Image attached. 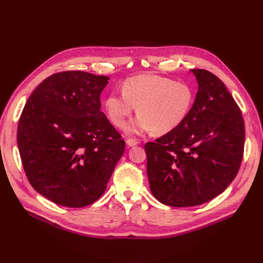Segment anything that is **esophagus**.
Segmentation results:
<instances>
[{
  "instance_id": "1",
  "label": "esophagus",
  "mask_w": 263,
  "mask_h": 263,
  "mask_svg": "<svg viewBox=\"0 0 263 263\" xmlns=\"http://www.w3.org/2000/svg\"><path fill=\"white\" fill-rule=\"evenodd\" d=\"M139 144H140V141H137L135 139H128L127 140V145L129 147H133V146H136V145H139Z\"/></svg>"
}]
</instances>
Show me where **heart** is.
<instances>
[{
    "label": "heart",
    "instance_id": "heart-1",
    "mask_svg": "<svg viewBox=\"0 0 263 263\" xmlns=\"http://www.w3.org/2000/svg\"><path fill=\"white\" fill-rule=\"evenodd\" d=\"M194 103V91L185 83L156 74H142L124 81L121 92H112L104 106L108 118L122 128L137 106V117L127 131L140 134L149 130L166 134L186 119Z\"/></svg>",
    "mask_w": 263,
    "mask_h": 263
}]
</instances>
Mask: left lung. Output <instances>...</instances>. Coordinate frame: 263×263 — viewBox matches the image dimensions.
I'll use <instances>...</instances> for the list:
<instances>
[{
  "label": "left lung",
  "mask_w": 263,
  "mask_h": 263,
  "mask_svg": "<svg viewBox=\"0 0 263 263\" xmlns=\"http://www.w3.org/2000/svg\"><path fill=\"white\" fill-rule=\"evenodd\" d=\"M198 91L186 119L145 145L150 191L162 203L193 206L223 193L243 159L241 109L224 83L204 69H192Z\"/></svg>",
  "instance_id": "8db88e82"
}]
</instances>
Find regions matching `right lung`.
<instances>
[{
  "label": "right lung",
  "mask_w": 263,
  "mask_h": 263,
  "mask_svg": "<svg viewBox=\"0 0 263 263\" xmlns=\"http://www.w3.org/2000/svg\"><path fill=\"white\" fill-rule=\"evenodd\" d=\"M108 78L54 73L36 87L21 113L17 143L25 175L43 196L82 208L106 189L124 141L100 110Z\"/></svg>",
  "instance_id": "right-lung-1"
}]
</instances>
